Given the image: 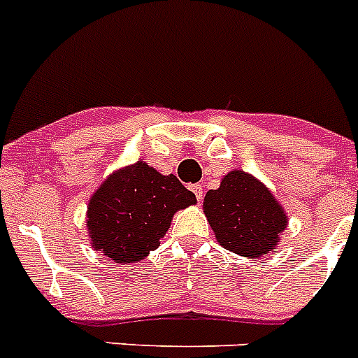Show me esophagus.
Wrapping results in <instances>:
<instances>
[{
    "label": "esophagus",
    "mask_w": 358,
    "mask_h": 358,
    "mask_svg": "<svg viewBox=\"0 0 358 358\" xmlns=\"http://www.w3.org/2000/svg\"><path fill=\"white\" fill-rule=\"evenodd\" d=\"M191 191L194 193V196H196L198 202H200V200H202V196H203V185H200V184L191 185Z\"/></svg>",
    "instance_id": "esophagus-1"
}]
</instances>
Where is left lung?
<instances>
[{"label": "left lung", "instance_id": "left-lung-1", "mask_svg": "<svg viewBox=\"0 0 358 358\" xmlns=\"http://www.w3.org/2000/svg\"><path fill=\"white\" fill-rule=\"evenodd\" d=\"M203 213L216 240L225 249L249 258L273 251L287 225L286 213L271 191L244 171H231L220 187L207 191Z\"/></svg>", "mask_w": 358, "mask_h": 358}]
</instances>
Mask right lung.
<instances>
[{"label":"right lung","instance_id":"add662e5","mask_svg":"<svg viewBox=\"0 0 358 358\" xmlns=\"http://www.w3.org/2000/svg\"><path fill=\"white\" fill-rule=\"evenodd\" d=\"M194 202L174 174L164 176L145 162L125 167L105 180L87 207L92 248L118 264L142 260L160 245L174 213Z\"/></svg>","mask_w":358,"mask_h":358}]
</instances>
